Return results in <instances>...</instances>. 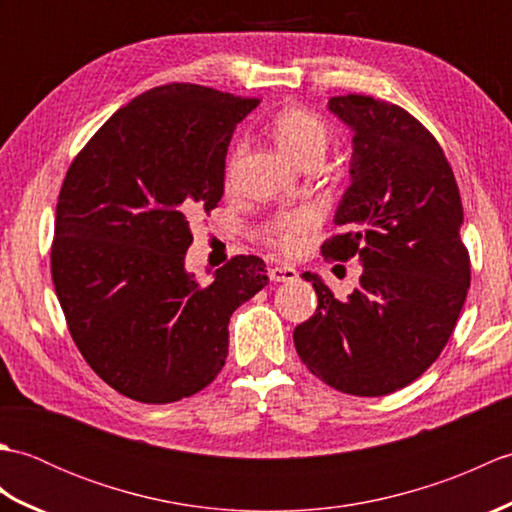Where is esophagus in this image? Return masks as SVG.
Instances as JSON below:
<instances>
[{"mask_svg":"<svg viewBox=\"0 0 512 512\" xmlns=\"http://www.w3.org/2000/svg\"><path fill=\"white\" fill-rule=\"evenodd\" d=\"M268 275L273 281H277V284H281V281H295L297 279V270L292 266H273L268 270Z\"/></svg>","mask_w":512,"mask_h":512,"instance_id":"esophagus-1","label":"esophagus"}]
</instances>
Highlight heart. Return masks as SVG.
<instances>
[{"instance_id": "obj_1", "label": "heart", "mask_w": 512, "mask_h": 512, "mask_svg": "<svg viewBox=\"0 0 512 512\" xmlns=\"http://www.w3.org/2000/svg\"><path fill=\"white\" fill-rule=\"evenodd\" d=\"M275 143L281 151L297 160L299 165L310 160H323L325 149L330 145V129L317 114H312L303 107H288L279 112L273 123ZM242 154V147L235 149L231 169L237 156ZM317 222V211L314 209H297L279 213L273 222L268 224V239L281 250H295L301 246L303 237L310 231V226Z\"/></svg>"}]
</instances>
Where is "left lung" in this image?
<instances>
[{"label": "left lung", "mask_w": 512, "mask_h": 512, "mask_svg": "<svg viewBox=\"0 0 512 512\" xmlns=\"http://www.w3.org/2000/svg\"><path fill=\"white\" fill-rule=\"evenodd\" d=\"M352 132L350 187L334 213L325 257H358L363 275L345 301L314 273V317L295 328L310 372L352 396H385L436 361L471 286L458 182L444 151L402 107L372 96H332Z\"/></svg>", "instance_id": "1"}]
</instances>
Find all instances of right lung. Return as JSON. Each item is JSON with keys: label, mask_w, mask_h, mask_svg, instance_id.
Instances as JSON below:
<instances>
[{"label": "right lung", "mask_w": 512, "mask_h": 512, "mask_svg": "<svg viewBox=\"0 0 512 512\" xmlns=\"http://www.w3.org/2000/svg\"><path fill=\"white\" fill-rule=\"evenodd\" d=\"M191 83L136 96L92 136L57 202L52 281L72 339L107 385L147 405L198 394L228 354V319L268 284L237 255L209 286L184 266L189 217L224 195L235 125L255 110Z\"/></svg>", "instance_id": "obj_1"}]
</instances>
